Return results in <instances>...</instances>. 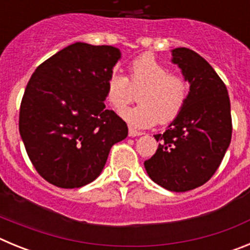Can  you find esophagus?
Instances as JSON below:
<instances>
[{
  "label": "esophagus",
  "mask_w": 250,
  "mask_h": 250,
  "mask_svg": "<svg viewBox=\"0 0 250 250\" xmlns=\"http://www.w3.org/2000/svg\"><path fill=\"white\" fill-rule=\"evenodd\" d=\"M143 135V132L141 131H138V130L132 129V127H130L129 129V136H131V138H135V136H140Z\"/></svg>",
  "instance_id": "obj_1"
}]
</instances>
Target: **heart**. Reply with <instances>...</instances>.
Listing matches in <instances>:
<instances>
[{"instance_id": "heart-1", "label": "heart", "mask_w": 250, "mask_h": 250, "mask_svg": "<svg viewBox=\"0 0 250 250\" xmlns=\"http://www.w3.org/2000/svg\"><path fill=\"white\" fill-rule=\"evenodd\" d=\"M127 79L112 72L106 83V100L112 109L121 114L139 94V104L126 110L123 116L136 127L155 125L159 120L167 124L179 116L189 95V83L184 76L169 72L154 55L144 54L132 60Z\"/></svg>"}]
</instances>
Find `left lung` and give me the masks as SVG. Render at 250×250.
Returning a JSON list of instances; mask_svg holds the SVG:
<instances>
[{
  "mask_svg": "<svg viewBox=\"0 0 250 250\" xmlns=\"http://www.w3.org/2000/svg\"><path fill=\"white\" fill-rule=\"evenodd\" d=\"M171 55L190 91L178 118L164 134L154 135L158 150L144 167L152 182L182 193L202 187L219 167L231 140L230 100L225 83L200 55L187 47Z\"/></svg>",
  "mask_w": 250,
  "mask_h": 250,
  "instance_id": "1",
  "label": "left lung"
}]
</instances>
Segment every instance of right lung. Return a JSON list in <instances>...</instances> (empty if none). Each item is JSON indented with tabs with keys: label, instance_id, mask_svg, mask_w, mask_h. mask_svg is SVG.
Returning a JSON list of instances; mask_svg holds the SVG:
<instances>
[{
	"label": "right lung",
	"instance_id": "obj_1",
	"mask_svg": "<svg viewBox=\"0 0 250 250\" xmlns=\"http://www.w3.org/2000/svg\"><path fill=\"white\" fill-rule=\"evenodd\" d=\"M120 57L112 46L75 42L31 76L20 106V135L50 184L74 189L94 182L112 145L127 136L126 123L104 104Z\"/></svg>",
	"mask_w": 250,
	"mask_h": 250
}]
</instances>
